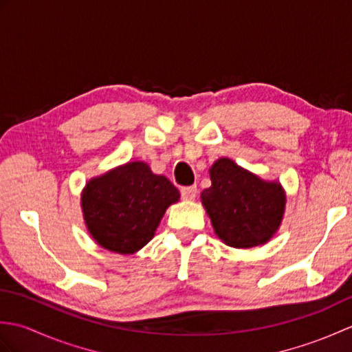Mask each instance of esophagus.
Wrapping results in <instances>:
<instances>
[{
    "label": "esophagus",
    "mask_w": 352,
    "mask_h": 352,
    "mask_svg": "<svg viewBox=\"0 0 352 352\" xmlns=\"http://www.w3.org/2000/svg\"><path fill=\"white\" fill-rule=\"evenodd\" d=\"M182 198L183 199H195L197 197V186H188V188H182Z\"/></svg>",
    "instance_id": "1"
}]
</instances>
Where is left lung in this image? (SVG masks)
Segmentation results:
<instances>
[{
    "instance_id": "obj_1",
    "label": "left lung",
    "mask_w": 352,
    "mask_h": 352,
    "mask_svg": "<svg viewBox=\"0 0 352 352\" xmlns=\"http://www.w3.org/2000/svg\"><path fill=\"white\" fill-rule=\"evenodd\" d=\"M210 178L201 201L218 237L233 248L267 242L283 219L286 195L281 186L260 180L230 159L216 162Z\"/></svg>"
}]
</instances>
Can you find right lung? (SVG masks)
Here are the masks:
<instances>
[{
    "label": "right lung",
    "instance_id": "add662e5",
    "mask_svg": "<svg viewBox=\"0 0 352 352\" xmlns=\"http://www.w3.org/2000/svg\"><path fill=\"white\" fill-rule=\"evenodd\" d=\"M180 192L144 162H131L86 184L81 197L86 226L96 243L119 254L145 246Z\"/></svg>",
    "mask_w": 352,
    "mask_h": 352
}]
</instances>
